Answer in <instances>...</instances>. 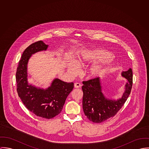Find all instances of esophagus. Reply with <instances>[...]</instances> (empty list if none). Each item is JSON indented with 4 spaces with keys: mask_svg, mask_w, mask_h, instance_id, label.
<instances>
[{
    "mask_svg": "<svg viewBox=\"0 0 149 149\" xmlns=\"http://www.w3.org/2000/svg\"><path fill=\"white\" fill-rule=\"evenodd\" d=\"M81 87V84L79 83H75L74 84V87L75 88H80Z\"/></svg>",
    "mask_w": 149,
    "mask_h": 149,
    "instance_id": "1",
    "label": "esophagus"
}]
</instances>
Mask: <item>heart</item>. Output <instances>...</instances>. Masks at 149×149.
Returning <instances> with one entry per match:
<instances>
[{"label": "heart", "mask_w": 149, "mask_h": 149, "mask_svg": "<svg viewBox=\"0 0 149 149\" xmlns=\"http://www.w3.org/2000/svg\"><path fill=\"white\" fill-rule=\"evenodd\" d=\"M114 60V56L106 50L99 49L84 50L79 55L78 64L85 65L98 61L97 63L90 67L87 71L88 77L95 78L102 75L106 68L113 62ZM67 66L68 71L71 74L74 75L78 74L79 68L75 62L68 61Z\"/></svg>", "instance_id": "b5f03b06"}]
</instances>
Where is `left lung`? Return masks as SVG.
Masks as SVG:
<instances>
[{"label": "left lung", "mask_w": 149, "mask_h": 149, "mask_svg": "<svg viewBox=\"0 0 149 149\" xmlns=\"http://www.w3.org/2000/svg\"><path fill=\"white\" fill-rule=\"evenodd\" d=\"M127 79L125 91L117 100L107 98L102 93L100 78L83 81L82 86L83 109L85 116L94 123H101L114 116L122 108L129 97L132 84V69L121 73Z\"/></svg>", "instance_id": "obj_1"}]
</instances>
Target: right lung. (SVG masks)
Here are the masks:
<instances>
[{
  "instance_id": "1",
  "label": "right lung",
  "mask_w": 149,
  "mask_h": 149,
  "mask_svg": "<svg viewBox=\"0 0 149 149\" xmlns=\"http://www.w3.org/2000/svg\"><path fill=\"white\" fill-rule=\"evenodd\" d=\"M48 46L40 40L24 51L17 68L16 81L18 96L26 108L38 116L51 119L62 111L67 96L74 88V83L65 82L55 78L46 89L29 84L27 81L29 60L33 54L47 50Z\"/></svg>"
}]
</instances>
